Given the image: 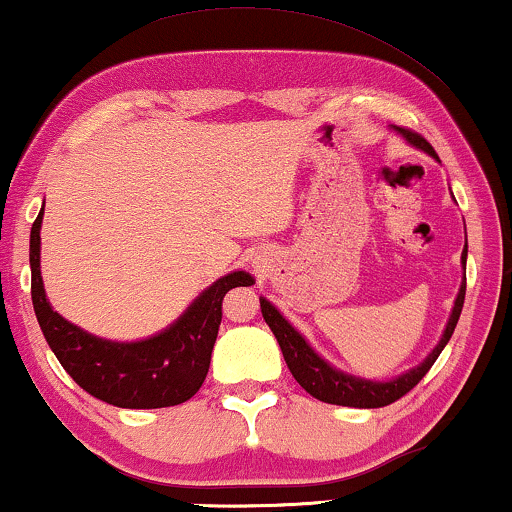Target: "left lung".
Instances as JSON below:
<instances>
[{"mask_svg": "<svg viewBox=\"0 0 512 512\" xmlns=\"http://www.w3.org/2000/svg\"><path fill=\"white\" fill-rule=\"evenodd\" d=\"M394 132L401 134L413 148L424 150V153L434 157L436 162H441L438 160V155L434 153V148H431L420 134L408 132V129H401V127H394ZM466 255H469V246H464V250H462L464 278H462V285H459L455 306H452L448 325H445L441 338H438V343L434 345V350H431L420 364L413 366V369L403 371L401 376L392 378V380H369V378H359V376H352V373L336 369L334 364H329L325 357L315 352L313 345L308 343L306 338L290 325V322L285 320V315L280 313L269 299L259 297V306H262L264 322L271 327L273 336H276V341L280 345V350H283L287 369H290L294 380H297V383L304 387L311 397L325 401V403H336V406L383 408V406H390V403H394L397 399H401L403 394H408L410 390H413V387L420 383L424 376H427V371L434 366V362L443 352L445 345H448L452 331H455V327H457L459 315H462V306H464Z\"/></svg>", "mask_w": 512, "mask_h": 512, "instance_id": "left-lung-1", "label": "left lung"}]
</instances>
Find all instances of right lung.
Masks as SVG:
<instances>
[{
	"label": "right lung",
	"instance_id": "add662e5",
	"mask_svg": "<svg viewBox=\"0 0 512 512\" xmlns=\"http://www.w3.org/2000/svg\"><path fill=\"white\" fill-rule=\"evenodd\" d=\"M43 208L32 225V304L39 327L64 371L99 401L118 408H167L192 399L204 383L222 320V297L253 285L248 271L215 280L178 318L139 341H111L90 334L53 311L41 278Z\"/></svg>",
	"mask_w": 512,
	"mask_h": 512
}]
</instances>
